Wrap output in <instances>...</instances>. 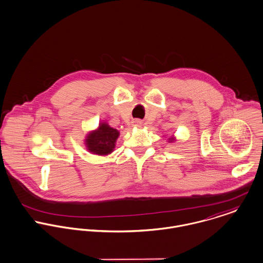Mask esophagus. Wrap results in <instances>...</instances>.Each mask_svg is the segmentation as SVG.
I'll list each match as a JSON object with an SVG mask.
<instances>
[{
	"instance_id": "34e87169",
	"label": "esophagus",
	"mask_w": 263,
	"mask_h": 263,
	"mask_svg": "<svg viewBox=\"0 0 263 263\" xmlns=\"http://www.w3.org/2000/svg\"><path fill=\"white\" fill-rule=\"evenodd\" d=\"M132 125H133L134 127H141V126H142V122H141L140 120H134V121L132 122Z\"/></svg>"
}]
</instances>
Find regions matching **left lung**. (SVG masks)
<instances>
[{
	"label": "left lung",
	"mask_w": 263,
	"mask_h": 263,
	"mask_svg": "<svg viewBox=\"0 0 263 263\" xmlns=\"http://www.w3.org/2000/svg\"><path fill=\"white\" fill-rule=\"evenodd\" d=\"M176 141V137H170L168 139H167V142H170V143H172V142H175Z\"/></svg>",
	"instance_id": "left-lung-1"
}]
</instances>
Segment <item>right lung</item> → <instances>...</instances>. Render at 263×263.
<instances>
[{"instance_id": "add662e5", "label": "right lung", "mask_w": 263, "mask_h": 263, "mask_svg": "<svg viewBox=\"0 0 263 263\" xmlns=\"http://www.w3.org/2000/svg\"><path fill=\"white\" fill-rule=\"evenodd\" d=\"M120 132L110 127L106 122H101L96 130L88 132L84 139L86 149L97 156L110 155L115 147Z\"/></svg>"}]
</instances>
